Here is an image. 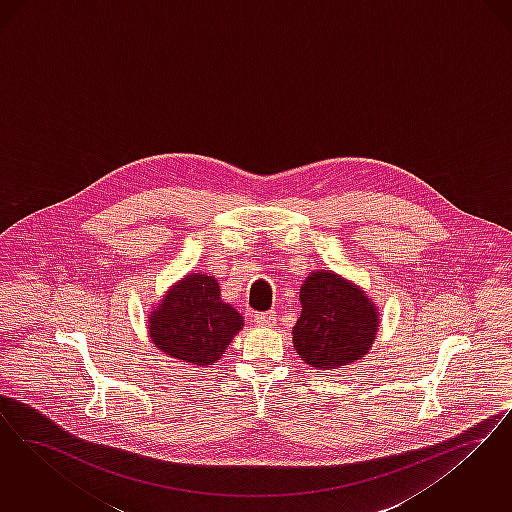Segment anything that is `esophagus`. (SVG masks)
Masks as SVG:
<instances>
[{
	"label": "esophagus",
	"instance_id": "esophagus-1",
	"mask_svg": "<svg viewBox=\"0 0 512 512\" xmlns=\"http://www.w3.org/2000/svg\"><path fill=\"white\" fill-rule=\"evenodd\" d=\"M277 321L275 312H256L254 313V323L258 327H273Z\"/></svg>",
	"mask_w": 512,
	"mask_h": 512
}]
</instances>
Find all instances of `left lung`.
Here are the masks:
<instances>
[{
	"instance_id": "obj_1",
	"label": "left lung",
	"mask_w": 512,
	"mask_h": 512,
	"mask_svg": "<svg viewBox=\"0 0 512 512\" xmlns=\"http://www.w3.org/2000/svg\"><path fill=\"white\" fill-rule=\"evenodd\" d=\"M302 312L292 344L306 365L334 371L367 356L380 327V310L367 292L331 269L312 271L300 287Z\"/></svg>"
}]
</instances>
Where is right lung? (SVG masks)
I'll list each match as a JSON object with an SVG mask.
<instances>
[{
    "instance_id": "1",
    "label": "right lung",
    "mask_w": 512,
    "mask_h": 512,
    "mask_svg": "<svg viewBox=\"0 0 512 512\" xmlns=\"http://www.w3.org/2000/svg\"><path fill=\"white\" fill-rule=\"evenodd\" d=\"M243 327V315L223 302L218 279L202 271L183 275L147 317L155 348L195 367L218 363Z\"/></svg>"
}]
</instances>
